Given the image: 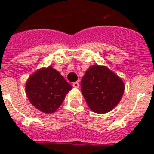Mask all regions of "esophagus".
<instances>
[{"instance_id":"esophagus-1","label":"esophagus","mask_w":154,"mask_h":154,"mask_svg":"<svg viewBox=\"0 0 154 154\" xmlns=\"http://www.w3.org/2000/svg\"><path fill=\"white\" fill-rule=\"evenodd\" d=\"M72 86L74 87V88H75V89H78L79 87V83L78 82H73Z\"/></svg>"}]
</instances>
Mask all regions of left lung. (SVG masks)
Returning a JSON list of instances; mask_svg holds the SVG:
<instances>
[{
	"label": "left lung",
	"mask_w": 154,
	"mask_h": 154,
	"mask_svg": "<svg viewBox=\"0 0 154 154\" xmlns=\"http://www.w3.org/2000/svg\"><path fill=\"white\" fill-rule=\"evenodd\" d=\"M124 89L120 77L105 65L90 66L81 81L82 93L88 106L99 114L113 109L120 102Z\"/></svg>",
	"instance_id": "left-lung-1"
}]
</instances>
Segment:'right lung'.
<instances>
[{
	"instance_id": "right-lung-1",
	"label": "right lung",
	"mask_w": 154,
	"mask_h": 154,
	"mask_svg": "<svg viewBox=\"0 0 154 154\" xmlns=\"http://www.w3.org/2000/svg\"><path fill=\"white\" fill-rule=\"evenodd\" d=\"M72 89V85L52 66L35 71L25 84L30 103L45 113L55 112Z\"/></svg>"
}]
</instances>
